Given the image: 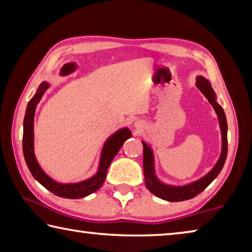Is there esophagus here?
Returning a JSON list of instances; mask_svg holds the SVG:
<instances>
[{
  "mask_svg": "<svg viewBox=\"0 0 252 252\" xmlns=\"http://www.w3.org/2000/svg\"><path fill=\"white\" fill-rule=\"evenodd\" d=\"M134 126H135V129H141V127H142V123L139 122V121H136V122L134 123Z\"/></svg>",
  "mask_w": 252,
  "mask_h": 252,
  "instance_id": "esophagus-1",
  "label": "esophagus"
}]
</instances>
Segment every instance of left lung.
<instances>
[{"instance_id":"obj_1","label":"left lung","mask_w":252,"mask_h":252,"mask_svg":"<svg viewBox=\"0 0 252 252\" xmlns=\"http://www.w3.org/2000/svg\"><path fill=\"white\" fill-rule=\"evenodd\" d=\"M197 88L201 91L202 94L207 97L208 101L210 102L212 108L215 109L217 117H218L219 126L221 131V153L218 161L213 165V168L207 174H204L198 180L192 181L190 183H186L182 186H173L169 183L162 182L158 178L156 173V165H155V153H153L152 148L149 146L147 142L142 141L143 144V172H144V181L146 186L151 193L157 195L158 198L167 200L170 202L177 201H185L194 198L200 192L206 189L210 183L218 177L221 170H222L225 159H227L228 152V126H227V118H225L224 111L221 108V105L217 101V95L211 87L209 80L204 76H197Z\"/></svg>"}]
</instances>
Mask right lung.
<instances>
[{"mask_svg": "<svg viewBox=\"0 0 252 252\" xmlns=\"http://www.w3.org/2000/svg\"><path fill=\"white\" fill-rule=\"evenodd\" d=\"M78 69L75 62H69L65 63L64 65L60 70V75L65 76ZM50 88V83L43 81L40 85L35 94L28 103L27 111H25L24 121H23V155L25 162L32 173V176L37 182H40L42 186L46 188L50 192L54 193L55 195H59L61 198L66 199H80L84 198L87 195L91 194L99 189V188L103 185L106 177V171L111 162H112L113 158L117 156V153L120 150L123 146L126 140L131 138V131L127 129L126 126L121 127V129L117 130L114 133L111 134L102 147L100 160H99V167H97V171L93 174L91 178L85 179L80 182H73V183H61L53 180L52 178L46 174L43 169L40 167L39 162H37L35 155H34V114H35V110L37 103L41 101L42 96L45 93V91Z\"/></svg>", "mask_w": 252, "mask_h": 252, "instance_id": "add662e5", "label": "right lung"}]
</instances>
